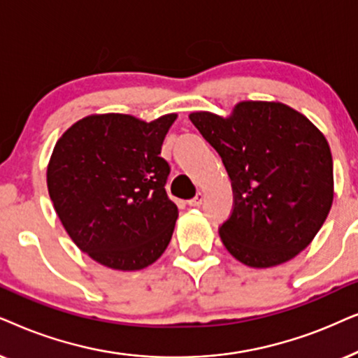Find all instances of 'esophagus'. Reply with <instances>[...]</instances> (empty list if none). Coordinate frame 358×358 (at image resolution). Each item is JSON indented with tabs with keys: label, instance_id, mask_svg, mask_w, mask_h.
<instances>
[{
	"label": "esophagus",
	"instance_id": "34e87169",
	"mask_svg": "<svg viewBox=\"0 0 358 358\" xmlns=\"http://www.w3.org/2000/svg\"><path fill=\"white\" fill-rule=\"evenodd\" d=\"M203 199H204L203 193H198L196 196H194L193 199H189L188 204H189V206H192V208H198V206H201V204H203Z\"/></svg>",
	"mask_w": 358,
	"mask_h": 358
}]
</instances>
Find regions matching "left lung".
<instances>
[{
	"instance_id": "8db88e82",
	"label": "left lung",
	"mask_w": 358,
	"mask_h": 358,
	"mask_svg": "<svg viewBox=\"0 0 358 358\" xmlns=\"http://www.w3.org/2000/svg\"><path fill=\"white\" fill-rule=\"evenodd\" d=\"M189 121L231 178L234 204L219 237L252 268L292 260L311 244L334 199L329 142L296 109L280 101H241L227 116L194 111Z\"/></svg>"
}]
</instances>
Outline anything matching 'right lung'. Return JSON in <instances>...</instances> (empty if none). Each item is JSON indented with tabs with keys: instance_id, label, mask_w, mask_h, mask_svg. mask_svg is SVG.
<instances>
[{
	"instance_id": "add662e5",
	"label": "right lung",
	"mask_w": 358,
	"mask_h": 358,
	"mask_svg": "<svg viewBox=\"0 0 358 358\" xmlns=\"http://www.w3.org/2000/svg\"><path fill=\"white\" fill-rule=\"evenodd\" d=\"M176 117L90 114L55 142L47 189L57 216L75 245L108 268L142 270L170 244L178 208L166 196L170 166L160 150Z\"/></svg>"
}]
</instances>
